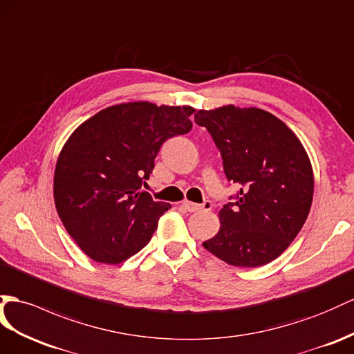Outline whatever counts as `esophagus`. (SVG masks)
Instances as JSON below:
<instances>
[{
    "label": "esophagus",
    "mask_w": 354,
    "mask_h": 354,
    "mask_svg": "<svg viewBox=\"0 0 354 354\" xmlns=\"http://www.w3.org/2000/svg\"><path fill=\"white\" fill-rule=\"evenodd\" d=\"M180 206L185 207L188 212L209 211L211 209V203L209 202H205L203 205H197V203H193V202H189V201H183V202H180Z\"/></svg>",
    "instance_id": "1"
}]
</instances>
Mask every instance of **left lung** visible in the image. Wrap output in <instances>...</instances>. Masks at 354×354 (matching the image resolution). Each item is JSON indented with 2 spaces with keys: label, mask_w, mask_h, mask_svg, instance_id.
I'll list each match as a JSON object with an SVG mask.
<instances>
[{
  "label": "left lung",
  "mask_w": 354,
  "mask_h": 354,
  "mask_svg": "<svg viewBox=\"0 0 354 354\" xmlns=\"http://www.w3.org/2000/svg\"><path fill=\"white\" fill-rule=\"evenodd\" d=\"M218 147L224 174L239 188L218 212V233L203 247L227 265L257 268L283 254L310 214L314 174L302 142L263 109L224 104L198 111Z\"/></svg>",
  "instance_id": "8db88e82"
}]
</instances>
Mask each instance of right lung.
<instances>
[{"label":"right lung","instance_id":"obj_1","mask_svg":"<svg viewBox=\"0 0 354 354\" xmlns=\"http://www.w3.org/2000/svg\"><path fill=\"white\" fill-rule=\"evenodd\" d=\"M192 106L130 102L84 121L62 147L53 201L77 247L98 263L118 265L139 252L170 203L142 185L167 139L192 130Z\"/></svg>","mask_w":354,"mask_h":354}]
</instances>
